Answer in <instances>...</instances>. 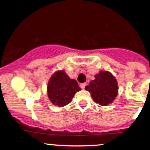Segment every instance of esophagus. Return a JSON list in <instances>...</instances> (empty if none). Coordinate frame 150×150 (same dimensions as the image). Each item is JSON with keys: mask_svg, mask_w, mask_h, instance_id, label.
I'll use <instances>...</instances> for the list:
<instances>
[{"mask_svg": "<svg viewBox=\"0 0 150 150\" xmlns=\"http://www.w3.org/2000/svg\"><path fill=\"white\" fill-rule=\"evenodd\" d=\"M80 86H81V88L84 89L85 87H86V83H81V85H80Z\"/></svg>", "mask_w": 150, "mask_h": 150, "instance_id": "obj_1", "label": "esophagus"}]
</instances>
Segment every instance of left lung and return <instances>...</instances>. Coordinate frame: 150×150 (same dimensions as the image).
I'll list each match as a JSON object with an SVG mask.
<instances>
[{
  "mask_svg": "<svg viewBox=\"0 0 150 150\" xmlns=\"http://www.w3.org/2000/svg\"><path fill=\"white\" fill-rule=\"evenodd\" d=\"M94 77L95 80L91 81L85 89L90 92L96 103L102 106L112 103L118 92L115 78L108 71H100Z\"/></svg>",
  "mask_w": 150,
  "mask_h": 150,
  "instance_id": "left-lung-1",
  "label": "left lung"
}]
</instances>
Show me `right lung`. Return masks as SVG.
<instances>
[{"instance_id":"1","label":"right lung","mask_w":150,"mask_h":150,"mask_svg":"<svg viewBox=\"0 0 150 150\" xmlns=\"http://www.w3.org/2000/svg\"><path fill=\"white\" fill-rule=\"evenodd\" d=\"M79 91L81 88L78 82L70 79L64 70L53 74L47 86L49 100L58 107H64L70 103L74 95Z\"/></svg>"}]
</instances>
